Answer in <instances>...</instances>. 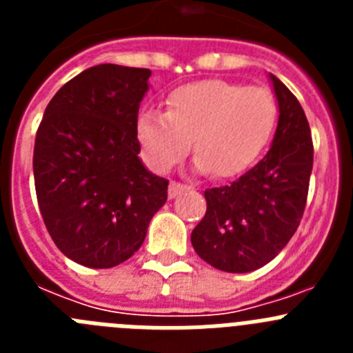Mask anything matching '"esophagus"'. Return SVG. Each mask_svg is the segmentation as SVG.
Listing matches in <instances>:
<instances>
[{
    "instance_id": "esophagus-1",
    "label": "esophagus",
    "mask_w": 353,
    "mask_h": 353,
    "mask_svg": "<svg viewBox=\"0 0 353 353\" xmlns=\"http://www.w3.org/2000/svg\"><path fill=\"white\" fill-rule=\"evenodd\" d=\"M189 187L185 185V183H180V182H171L170 183V189H168V196L170 198H176V196L180 194V192L187 191Z\"/></svg>"
}]
</instances>
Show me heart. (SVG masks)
<instances>
[{
    "mask_svg": "<svg viewBox=\"0 0 353 353\" xmlns=\"http://www.w3.org/2000/svg\"><path fill=\"white\" fill-rule=\"evenodd\" d=\"M276 114V101L267 88L198 81L168 95L166 113L143 111L136 134L145 161L155 171L176 166L192 141L199 171L232 179L256 161L272 134Z\"/></svg>",
    "mask_w": 353,
    "mask_h": 353,
    "instance_id": "1",
    "label": "heart"
}]
</instances>
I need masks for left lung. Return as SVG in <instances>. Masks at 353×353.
Instances as JSON below:
<instances>
[{
    "label": "left lung",
    "instance_id": "1",
    "mask_svg": "<svg viewBox=\"0 0 353 353\" xmlns=\"http://www.w3.org/2000/svg\"><path fill=\"white\" fill-rule=\"evenodd\" d=\"M279 121L270 150L230 185L205 191L207 212L192 230L201 260L224 272L256 270L277 256L297 232L313 170V139L304 109L270 74Z\"/></svg>",
    "mask_w": 353,
    "mask_h": 353
}]
</instances>
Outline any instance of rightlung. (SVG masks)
<instances>
[{"instance_id": "1", "label": "right lung", "mask_w": 353, "mask_h": 353, "mask_svg": "<svg viewBox=\"0 0 353 353\" xmlns=\"http://www.w3.org/2000/svg\"><path fill=\"white\" fill-rule=\"evenodd\" d=\"M148 68L102 63L65 83L35 138L39 208L56 248L90 269H111L141 248L168 180L138 154L139 102Z\"/></svg>"}]
</instances>
